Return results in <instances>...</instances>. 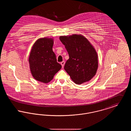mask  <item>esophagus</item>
I'll return each instance as SVG.
<instances>
[{
	"label": "esophagus",
	"instance_id": "34e87169",
	"mask_svg": "<svg viewBox=\"0 0 131 131\" xmlns=\"http://www.w3.org/2000/svg\"><path fill=\"white\" fill-rule=\"evenodd\" d=\"M61 65H62V67H63L64 66V65H65V61H63L62 62H61Z\"/></svg>",
	"mask_w": 131,
	"mask_h": 131
}]
</instances>
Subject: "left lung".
<instances>
[{"label": "left lung", "instance_id": "8db88e82", "mask_svg": "<svg viewBox=\"0 0 131 131\" xmlns=\"http://www.w3.org/2000/svg\"><path fill=\"white\" fill-rule=\"evenodd\" d=\"M69 56L64 69L75 83L80 84L90 81L96 73L98 56L87 39L81 35L60 36Z\"/></svg>", "mask_w": 131, "mask_h": 131}]
</instances>
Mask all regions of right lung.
<instances>
[{
	"instance_id": "1",
	"label": "right lung",
	"mask_w": 131,
	"mask_h": 131,
	"mask_svg": "<svg viewBox=\"0 0 131 131\" xmlns=\"http://www.w3.org/2000/svg\"><path fill=\"white\" fill-rule=\"evenodd\" d=\"M53 44L52 39L41 38L32 48L29 63L31 74L38 81L49 82L62 67L52 51Z\"/></svg>"
}]
</instances>
